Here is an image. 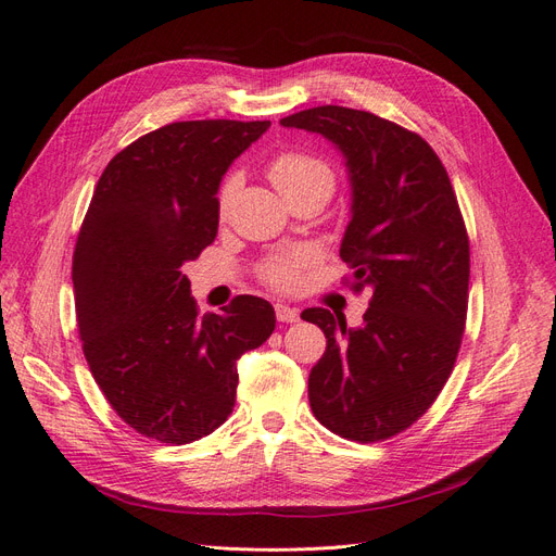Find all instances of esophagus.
Here are the masks:
<instances>
[{
    "mask_svg": "<svg viewBox=\"0 0 556 556\" xmlns=\"http://www.w3.org/2000/svg\"><path fill=\"white\" fill-rule=\"evenodd\" d=\"M274 308H276L278 323H288V325L299 323V311H296V308H292V306H285V304H276Z\"/></svg>",
    "mask_w": 556,
    "mask_h": 556,
    "instance_id": "obj_1",
    "label": "esophagus"
}]
</instances>
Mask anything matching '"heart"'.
Segmentation results:
<instances>
[{
  "instance_id": "1",
  "label": "heart",
  "mask_w": 556,
  "mask_h": 556,
  "mask_svg": "<svg viewBox=\"0 0 556 556\" xmlns=\"http://www.w3.org/2000/svg\"><path fill=\"white\" fill-rule=\"evenodd\" d=\"M268 178H271V182L288 201L306 192H325L329 197L333 190L331 164L313 153H304V150H285V153H278L268 162ZM239 190L241 176L229 174L223 180L220 190H217V215L225 217L229 213ZM311 260V250H296L290 252V255H278L262 264L260 276L274 290L288 292L296 288L301 268L308 266Z\"/></svg>"
}]
</instances>
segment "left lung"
<instances>
[{
  "instance_id": "8db88e82",
  "label": "left lung",
  "mask_w": 556,
  "mask_h": 556,
  "mask_svg": "<svg viewBox=\"0 0 556 556\" xmlns=\"http://www.w3.org/2000/svg\"><path fill=\"white\" fill-rule=\"evenodd\" d=\"M341 150L352 220L341 260L350 288H371L364 325L306 308L327 336L308 376L313 415L341 439L387 441L422 417L447 382L468 311L470 248L457 194L419 134L368 111L317 106L280 121Z\"/></svg>"
}]
</instances>
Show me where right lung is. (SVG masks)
Masks as SVG:
<instances>
[{
  "label": "right lung",
  "mask_w": 556,
  "mask_h": 556,
  "mask_svg": "<svg viewBox=\"0 0 556 556\" xmlns=\"http://www.w3.org/2000/svg\"><path fill=\"white\" fill-rule=\"evenodd\" d=\"M268 121H185L143 134L99 178L74 250L76 323L94 382L134 431L185 445L237 401V359L276 329L241 294L199 315L182 264L217 237V188Z\"/></svg>",
  "instance_id": "obj_1"
}]
</instances>
